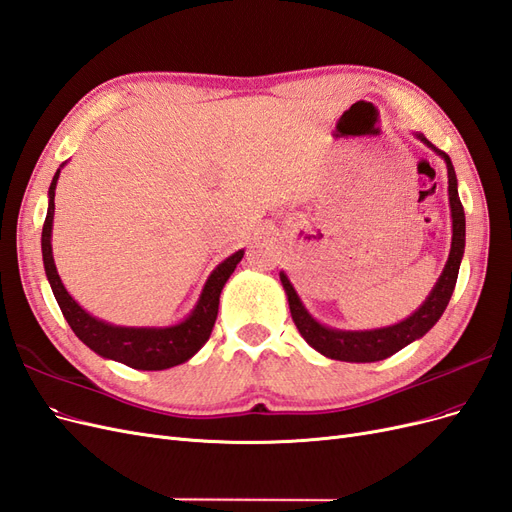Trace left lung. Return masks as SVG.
<instances>
[{
  "label": "left lung",
  "mask_w": 512,
  "mask_h": 512,
  "mask_svg": "<svg viewBox=\"0 0 512 512\" xmlns=\"http://www.w3.org/2000/svg\"><path fill=\"white\" fill-rule=\"evenodd\" d=\"M412 136L421 140L427 148H430V151H434L444 163H447L449 208H451V223H453L449 259L444 263V270L440 272L430 295H427L425 302L415 312H410L406 319L398 323L374 327V329H338L317 321L304 306L298 291H295V287L291 285L289 276L280 270V283H283V289L287 293V302H289L295 327H298L300 336L312 346V349L329 359L349 361V364H372V361L391 357L393 353L402 351L410 342H415L430 332L442 317V312L447 308L453 295L459 266H461V259H464V249H466V214H464V206L459 202L455 168L451 163V157L447 153H442L440 148H436L423 134H412Z\"/></svg>",
  "instance_id": "left-lung-1"
}]
</instances>
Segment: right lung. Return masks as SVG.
<instances>
[{
  "label": "right lung",
  "instance_id": "add662e5",
  "mask_svg": "<svg viewBox=\"0 0 512 512\" xmlns=\"http://www.w3.org/2000/svg\"><path fill=\"white\" fill-rule=\"evenodd\" d=\"M68 163V161H65ZM55 172L53 183L48 187V210L42 227V259L48 285L53 289L55 300L63 312L65 321L72 327L78 340L85 342L93 353L104 359L119 361L134 370H168L185 364L202 346L208 342L210 332L217 321L219 298L229 276L234 274L244 249L223 259L217 268L210 272L202 287L200 298L191 308L189 315L174 325H114L82 308L70 291L61 283V276L53 257V219H55V189L61 170Z\"/></svg>",
  "mask_w": 512,
  "mask_h": 512
}]
</instances>
